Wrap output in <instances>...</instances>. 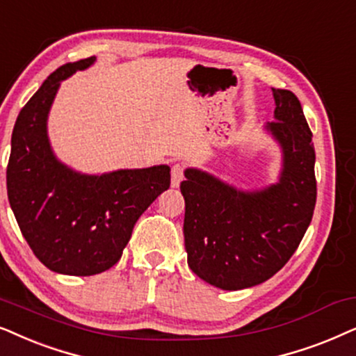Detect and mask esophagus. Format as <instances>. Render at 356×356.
Returning <instances> with one entry per match:
<instances>
[{"mask_svg":"<svg viewBox=\"0 0 356 356\" xmlns=\"http://www.w3.org/2000/svg\"><path fill=\"white\" fill-rule=\"evenodd\" d=\"M184 181V165L182 164H174L170 169V186L177 188Z\"/></svg>","mask_w":356,"mask_h":356,"instance_id":"obj_1","label":"esophagus"}]
</instances>
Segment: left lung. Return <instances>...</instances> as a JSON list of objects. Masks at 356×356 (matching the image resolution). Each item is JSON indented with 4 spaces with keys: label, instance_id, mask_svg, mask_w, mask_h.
I'll list each match as a JSON object with an SVG mask.
<instances>
[{
    "label": "left lung",
    "instance_id": "left-lung-1",
    "mask_svg": "<svg viewBox=\"0 0 356 356\" xmlns=\"http://www.w3.org/2000/svg\"><path fill=\"white\" fill-rule=\"evenodd\" d=\"M272 92L275 122L265 123L264 130L282 151L277 182L244 191L207 170L184 172L188 267L221 290H244L273 277L295 254L314 213L312 134L295 94Z\"/></svg>",
    "mask_w": 356,
    "mask_h": 356
}]
</instances>
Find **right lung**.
<instances>
[{
	"label": "right lung",
	"mask_w": 356,
	"mask_h": 356,
	"mask_svg": "<svg viewBox=\"0 0 356 356\" xmlns=\"http://www.w3.org/2000/svg\"><path fill=\"white\" fill-rule=\"evenodd\" d=\"M66 63L19 112L6 169L9 205L35 257L51 272L89 277L122 257L135 222L170 186L169 165L83 174L56 158L49 113L61 81L94 65Z\"/></svg>",
	"instance_id": "1"
}]
</instances>
